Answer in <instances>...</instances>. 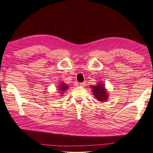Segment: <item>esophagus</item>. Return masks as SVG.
<instances>
[{"label": "esophagus", "instance_id": "obj_1", "mask_svg": "<svg viewBox=\"0 0 153 153\" xmlns=\"http://www.w3.org/2000/svg\"><path fill=\"white\" fill-rule=\"evenodd\" d=\"M85 85H86L85 83H79V85L82 86V87H84Z\"/></svg>", "mask_w": 153, "mask_h": 153}]
</instances>
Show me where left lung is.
I'll return each instance as SVG.
<instances>
[{
	"mask_svg": "<svg viewBox=\"0 0 153 153\" xmlns=\"http://www.w3.org/2000/svg\"><path fill=\"white\" fill-rule=\"evenodd\" d=\"M91 87L93 89L92 92L94 96L99 101H106V99H108V91L105 89V85L102 83H98L97 85H94Z\"/></svg>",
	"mask_w": 153,
	"mask_h": 153,
	"instance_id": "left-lung-1",
	"label": "left lung"
}]
</instances>
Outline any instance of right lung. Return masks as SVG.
<instances>
[{
    "label": "right lung",
    "mask_w": 153,
    "mask_h": 153,
    "mask_svg": "<svg viewBox=\"0 0 153 153\" xmlns=\"http://www.w3.org/2000/svg\"><path fill=\"white\" fill-rule=\"evenodd\" d=\"M59 86L60 87H59V89H58L60 90V91H61V93L65 92V91H66L68 89V87H69L64 83H61Z\"/></svg>",
    "instance_id": "right-lung-1"
}]
</instances>
